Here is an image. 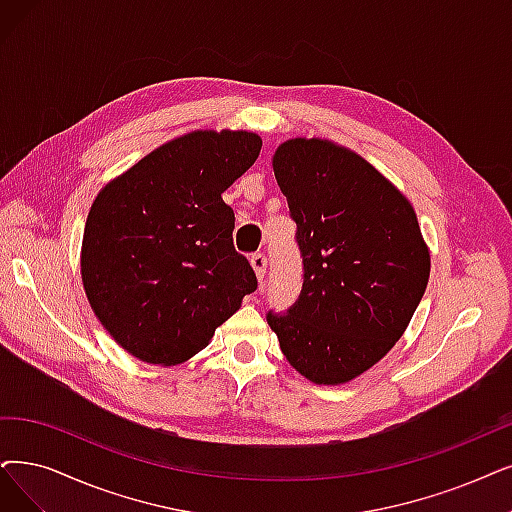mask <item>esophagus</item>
Here are the masks:
<instances>
[{
	"instance_id": "esophagus-1",
	"label": "esophagus",
	"mask_w": 512,
	"mask_h": 512,
	"mask_svg": "<svg viewBox=\"0 0 512 512\" xmlns=\"http://www.w3.org/2000/svg\"><path fill=\"white\" fill-rule=\"evenodd\" d=\"M250 262H252V269L256 271V277L262 281L264 275H267V254L256 252V254H252Z\"/></svg>"
}]
</instances>
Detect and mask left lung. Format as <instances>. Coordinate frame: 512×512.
I'll list each match as a JSON object with an SVG mask.
<instances>
[{
	"instance_id": "1",
	"label": "left lung",
	"mask_w": 512,
	"mask_h": 512,
	"mask_svg": "<svg viewBox=\"0 0 512 512\" xmlns=\"http://www.w3.org/2000/svg\"><path fill=\"white\" fill-rule=\"evenodd\" d=\"M302 256V290L269 311L279 346L304 378L344 384L403 336L424 296L431 256L412 203L361 155L321 138L273 155Z\"/></svg>"
}]
</instances>
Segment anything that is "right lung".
<instances>
[{
	"label": "right lung",
	"instance_id": "add662e5",
	"mask_svg": "<svg viewBox=\"0 0 512 512\" xmlns=\"http://www.w3.org/2000/svg\"><path fill=\"white\" fill-rule=\"evenodd\" d=\"M260 147L254 132L197 130L151 151L96 195L81 281L98 321L140 361L191 359L258 288L233 245L235 214L222 193Z\"/></svg>",
	"mask_w": 512,
	"mask_h": 512
}]
</instances>
